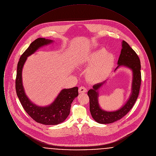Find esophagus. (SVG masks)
I'll return each mask as SVG.
<instances>
[{"label":"esophagus","mask_w":156,"mask_h":156,"mask_svg":"<svg viewBox=\"0 0 156 156\" xmlns=\"http://www.w3.org/2000/svg\"><path fill=\"white\" fill-rule=\"evenodd\" d=\"M87 91V88H86L85 87H80L79 89H78L79 93H85V92H86Z\"/></svg>","instance_id":"esophagus-1"}]
</instances>
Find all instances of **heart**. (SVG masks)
Returning a JSON list of instances; mask_svg holds the SVG:
<instances>
[{
	"label": "heart",
	"instance_id": "b5f03b06",
	"mask_svg": "<svg viewBox=\"0 0 156 156\" xmlns=\"http://www.w3.org/2000/svg\"><path fill=\"white\" fill-rule=\"evenodd\" d=\"M83 63L85 66H90L86 71V79L91 83H97L109 76L115 66V57L106 48H101L85 57Z\"/></svg>",
	"mask_w": 156,
	"mask_h": 156
}]
</instances>
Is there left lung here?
Masks as SVG:
<instances>
[{"instance_id":"left-lung-1","label":"left lung","mask_w":156,"mask_h":156,"mask_svg":"<svg viewBox=\"0 0 156 156\" xmlns=\"http://www.w3.org/2000/svg\"><path fill=\"white\" fill-rule=\"evenodd\" d=\"M118 64H119L118 67L125 66L132 69L133 73L132 92L127 102L121 109L117 111L106 112L100 108L98 101V90L105 82L95 84L92 89H89L88 95L89 98L90 112L92 118L99 123H111L122 118L133 108L139 94L141 81L140 61L136 52L124 40L122 42V49Z\"/></svg>"}]
</instances>
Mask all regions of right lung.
Instances as JSON below:
<instances>
[{
	"label": "right lung",
	"instance_id": "obj_1",
	"mask_svg": "<svg viewBox=\"0 0 156 156\" xmlns=\"http://www.w3.org/2000/svg\"><path fill=\"white\" fill-rule=\"evenodd\" d=\"M52 41L51 40L44 38H38L30 44L23 53L18 62L15 83L16 94L23 109L36 122L45 125H58L67 119L70 112L71 105L78 95V87L62 89L51 105L47 107H39L31 102L24 93L22 72L27 57L35 52L39 47Z\"/></svg>",
	"mask_w": 156,
	"mask_h": 156
}]
</instances>
